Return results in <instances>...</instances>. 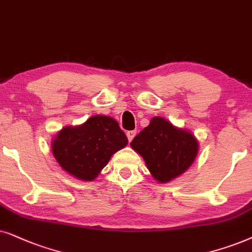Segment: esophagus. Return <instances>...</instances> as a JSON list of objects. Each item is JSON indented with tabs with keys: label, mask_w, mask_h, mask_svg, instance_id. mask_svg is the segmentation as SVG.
Listing matches in <instances>:
<instances>
[{
	"label": "esophagus",
	"mask_w": 252,
	"mask_h": 252,
	"mask_svg": "<svg viewBox=\"0 0 252 252\" xmlns=\"http://www.w3.org/2000/svg\"><path fill=\"white\" fill-rule=\"evenodd\" d=\"M136 133H137L136 130H132V131H128V132H126V137H128L129 142H131V140L133 139V137L136 136Z\"/></svg>",
	"instance_id": "1"
}]
</instances>
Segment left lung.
<instances>
[{
    "instance_id": "1",
    "label": "left lung",
    "mask_w": 252,
    "mask_h": 252,
    "mask_svg": "<svg viewBox=\"0 0 252 252\" xmlns=\"http://www.w3.org/2000/svg\"><path fill=\"white\" fill-rule=\"evenodd\" d=\"M130 146L143 157L151 175L159 183H168L182 175L199 150L198 140L189 130L177 128L160 116L153 117Z\"/></svg>"
}]
</instances>
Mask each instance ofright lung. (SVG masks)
Masks as SVG:
<instances>
[{
    "instance_id": "obj_1",
    "label": "right lung",
    "mask_w": 252,
    "mask_h": 252,
    "mask_svg": "<svg viewBox=\"0 0 252 252\" xmlns=\"http://www.w3.org/2000/svg\"><path fill=\"white\" fill-rule=\"evenodd\" d=\"M128 144L113 117L91 116L76 126H64L52 142V152L61 168L80 181L95 180L110 158Z\"/></svg>"
}]
</instances>
